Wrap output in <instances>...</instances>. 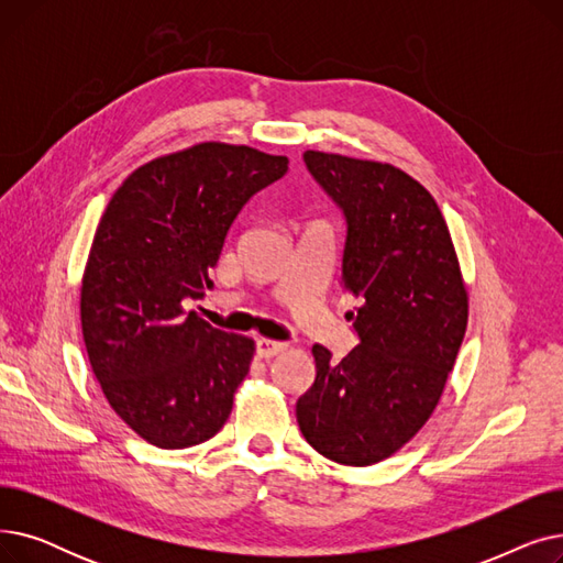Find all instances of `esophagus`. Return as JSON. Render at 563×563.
Segmentation results:
<instances>
[{
  "instance_id": "1",
  "label": "esophagus",
  "mask_w": 563,
  "mask_h": 563,
  "mask_svg": "<svg viewBox=\"0 0 563 563\" xmlns=\"http://www.w3.org/2000/svg\"><path fill=\"white\" fill-rule=\"evenodd\" d=\"M285 349H287V342H276V340H266V338L257 340V353L262 358H274Z\"/></svg>"
}]
</instances>
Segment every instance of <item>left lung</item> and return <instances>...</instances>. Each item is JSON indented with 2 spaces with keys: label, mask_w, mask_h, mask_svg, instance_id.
<instances>
[{
  "label": "left lung",
  "mask_w": 563,
  "mask_h": 563,
  "mask_svg": "<svg viewBox=\"0 0 563 563\" xmlns=\"http://www.w3.org/2000/svg\"><path fill=\"white\" fill-rule=\"evenodd\" d=\"M312 180L344 217L342 289L361 301L358 346L335 363L314 344L317 376L297 401L303 438L342 465L395 454L433 412L467 327V294L445 219L404 170L303 153Z\"/></svg>",
  "instance_id": "8db88e82"
}]
</instances>
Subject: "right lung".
Listing matches in <instances>:
<instances>
[{"mask_svg": "<svg viewBox=\"0 0 563 563\" xmlns=\"http://www.w3.org/2000/svg\"><path fill=\"white\" fill-rule=\"evenodd\" d=\"M287 157L200 143L136 168L109 200L81 280L88 361L115 416L162 450L221 431L253 340L210 327L185 301L212 287L230 225L287 173Z\"/></svg>", "mask_w": 563, "mask_h": 563, "instance_id": "add662e5", "label": "right lung"}]
</instances>
